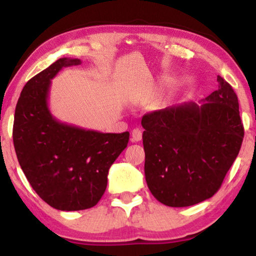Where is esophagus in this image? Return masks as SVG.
Returning a JSON list of instances; mask_svg holds the SVG:
<instances>
[{"instance_id": "1", "label": "esophagus", "mask_w": 256, "mask_h": 256, "mask_svg": "<svg viewBox=\"0 0 256 256\" xmlns=\"http://www.w3.org/2000/svg\"><path fill=\"white\" fill-rule=\"evenodd\" d=\"M142 140V130L140 128H135L132 132V142H138Z\"/></svg>"}]
</instances>
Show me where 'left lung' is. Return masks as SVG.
I'll return each instance as SVG.
<instances>
[{
  "label": "left lung",
  "instance_id": "1",
  "mask_svg": "<svg viewBox=\"0 0 256 256\" xmlns=\"http://www.w3.org/2000/svg\"><path fill=\"white\" fill-rule=\"evenodd\" d=\"M218 90L202 104H182L146 114L144 174L154 197L171 208L211 198L240 152L244 124L232 86L218 76Z\"/></svg>",
  "mask_w": 256,
  "mask_h": 256
}]
</instances>
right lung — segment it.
<instances>
[{"label": "right lung", "mask_w": 256, "mask_h": 256, "mask_svg": "<svg viewBox=\"0 0 256 256\" xmlns=\"http://www.w3.org/2000/svg\"><path fill=\"white\" fill-rule=\"evenodd\" d=\"M79 59L60 58L31 78L17 101L12 140L26 180L45 202L60 211L98 204L108 170L129 141V132H100L59 122L48 106L51 79Z\"/></svg>", "instance_id": "right-lung-1"}]
</instances>
